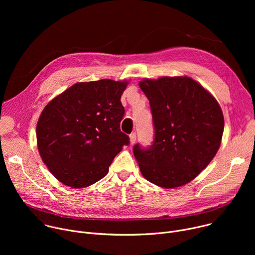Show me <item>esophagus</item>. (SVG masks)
Segmentation results:
<instances>
[{
  "label": "esophagus",
  "mask_w": 255,
  "mask_h": 255,
  "mask_svg": "<svg viewBox=\"0 0 255 255\" xmlns=\"http://www.w3.org/2000/svg\"><path fill=\"white\" fill-rule=\"evenodd\" d=\"M129 137H130V144H131V145L135 144V142H136V133H135V132L131 133V134L129 135Z\"/></svg>",
  "instance_id": "obj_1"
}]
</instances>
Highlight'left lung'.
<instances>
[{"mask_svg": "<svg viewBox=\"0 0 255 255\" xmlns=\"http://www.w3.org/2000/svg\"><path fill=\"white\" fill-rule=\"evenodd\" d=\"M139 87L149 100L154 139L133 147L142 175L172 189L193 180L220 147L224 117L215 98L189 77L145 79Z\"/></svg>", "mask_w": 255, "mask_h": 255, "instance_id": "8db88e82", "label": "left lung"}]
</instances>
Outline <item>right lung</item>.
I'll return each mask as SVG.
<instances>
[{
  "instance_id": "1",
  "label": "right lung",
  "mask_w": 255,
  "mask_h": 255,
  "mask_svg": "<svg viewBox=\"0 0 255 255\" xmlns=\"http://www.w3.org/2000/svg\"><path fill=\"white\" fill-rule=\"evenodd\" d=\"M127 82L78 83L50 101L36 136L43 162L63 185L86 188L102 179L129 136L120 130Z\"/></svg>"
}]
</instances>
